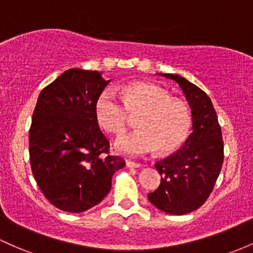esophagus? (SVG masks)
<instances>
[{
  "label": "esophagus",
  "mask_w": 253,
  "mask_h": 253,
  "mask_svg": "<svg viewBox=\"0 0 253 253\" xmlns=\"http://www.w3.org/2000/svg\"><path fill=\"white\" fill-rule=\"evenodd\" d=\"M126 166L128 168H140L141 165L140 163H135V162H132V161H128L126 160Z\"/></svg>",
  "instance_id": "1"
}]
</instances>
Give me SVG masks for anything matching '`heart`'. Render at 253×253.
I'll return each instance as SVG.
<instances>
[{"instance_id": "obj_1", "label": "heart", "mask_w": 253, "mask_h": 253, "mask_svg": "<svg viewBox=\"0 0 253 253\" xmlns=\"http://www.w3.org/2000/svg\"><path fill=\"white\" fill-rule=\"evenodd\" d=\"M120 95L107 88L96 102V118L105 131L120 135L126 131L129 114L139 115V131L120 137L115 143L119 152L131 156L148 154H170L179 149L190 134L191 109L182 99L171 98L166 90L149 83L122 86Z\"/></svg>"}]
</instances>
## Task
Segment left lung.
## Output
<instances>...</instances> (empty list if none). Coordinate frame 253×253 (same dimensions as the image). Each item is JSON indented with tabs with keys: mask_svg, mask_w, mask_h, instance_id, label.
I'll list each match as a JSON object with an SVG mask.
<instances>
[{
	"mask_svg": "<svg viewBox=\"0 0 253 253\" xmlns=\"http://www.w3.org/2000/svg\"><path fill=\"white\" fill-rule=\"evenodd\" d=\"M158 76L179 84L191 108L192 133L175 154L156 162L161 184L148 198L161 211L185 215L205 203L220 174L223 163L221 127L211 99L203 90L179 74Z\"/></svg>",
	"mask_w": 253,
	"mask_h": 253,
	"instance_id": "1",
	"label": "left lung"
}]
</instances>
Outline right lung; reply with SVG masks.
<instances>
[{"instance_id":"right-lung-1","label":"right lung","mask_w":253,"mask_h":253,"mask_svg":"<svg viewBox=\"0 0 253 253\" xmlns=\"http://www.w3.org/2000/svg\"><path fill=\"white\" fill-rule=\"evenodd\" d=\"M110 80L72 68L42 90L30 128V162L45 198L57 209L83 212L101 203L125 161L110 156L96 102Z\"/></svg>"}]
</instances>
